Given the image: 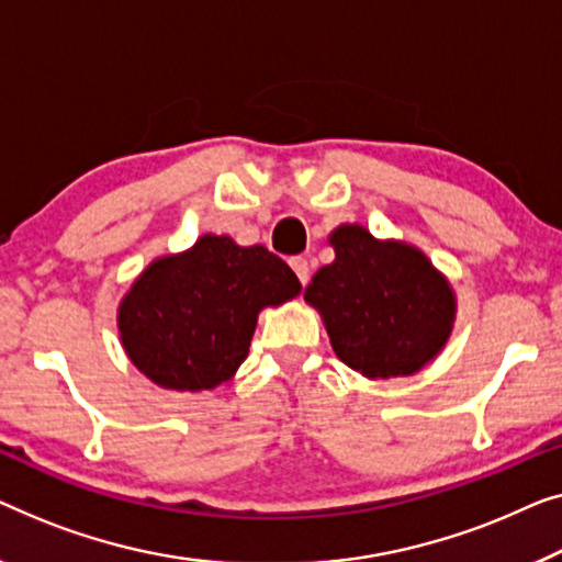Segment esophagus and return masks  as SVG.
Masks as SVG:
<instances>
[{
	"label": "esophagus",
	"instance_id": "obj_1",
	"mask_svg": "<svg viewBox=\"0 0 562 562\" xmlns=\"http://www.w3.org/2000/svg\"><path fill=\"white\" fill-rule=\"evenodd\" d=\"M290 267H292V270H295L297 280L303 282V284H307V280H311V265H307V259L305 257H292L290 259Z\"/></svg>",
	"mask_w": 562,
	"mask_h": 562
}]
</instances>
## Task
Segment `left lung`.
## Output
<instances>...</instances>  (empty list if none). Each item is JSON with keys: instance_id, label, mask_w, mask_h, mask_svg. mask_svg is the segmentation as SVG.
<instances>
[{"instance_id": "left-lung-1", "label": "left lung", "mask_w": 562, "mask_h": 562, "mask_svg": "<svg viewBox=\"0 0 562 562\" xmlns=\"http://www.w3.org/2000/svg\"><path fill=\"white\" fill-rule=\"evenodd\" d=\"M336 259L305 288L336 357L367 379L417 374L446 349L456 323V292L413 244L376 239L361 224L328 236Z\"/></svg>"}]
</instances>
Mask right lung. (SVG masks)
Masks as SVG:
<instances>
[{"instance_id":"obj_1","label":"right lung","mask_w":562,"mask_h":562,"mask_svg":"<svg viewBox=\"0 0 562 562\" xmlns=\"http://www.w3.org/2000/svg\"><path fill=\"white\" fill-rule=\"evenodd\" d=\"M300 290L262 244L203 234L191 249L153 259L126 290L116 311L122 349L162 390H216L247 359L259 313Z\"/></svg>"}]
</instances>
